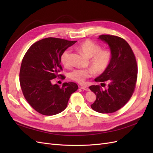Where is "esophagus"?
Listing matches in <instances>:
<instances>
[{
    "instance_id": "1",
    "label": "esophagus",
    "mask_w": 153,
    "mask_h": 153,
    "mask_svg": "<svg viewBox=\"0 0 153 153\" xmlns=\"http://www.w3.org/2000/svg\"><path fill=\"white\" fill-rule=\"evenodd\" d=\"M81 89H82V90H84V91H88L89 90V88H88L87 87H85V86H82V87H81Z\"/></svg>"
}]
</instances>
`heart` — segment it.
Listing matches in <instances>:
<instances>
[{
    "instance_id": "obj_1",
    "label": "heart",
    "mask_w": 153,
    "mask_h": 153,
    "mask_svg": "<svg viewBox=\"0 0 153 153\" xmlns=\"http://www.w3.org/2000/svg\"><path fill=\"white\" fill-rule=\"evenodd\" d=\"M76 49L90 59V64L92 68L76 69L70 73L71 79L80 84L84 83L86 78L91 77L94 71L97 74L103 73L108 68L112 60V53L110 50H101L100 45L89 39L77 45ZM70 56L71 50L69 49L65 50L61 54V61L65 67L71 65Z\"/></svg>"
}]
</instances>
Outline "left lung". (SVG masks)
<instances>
[{"label": "left lung", "mask_w": 153, "mask_h": 153, "mask_svg": "<svg viewBox=\"0 0 153 153\" xmlns=\"http://www.w3.org/2000/svg\"><path fill=\"white\" fill-rule=\"evenodd\" d=\"M98 39L108 45L112 60L108 68L94 79L104 86L108 83L107 89L103 90L100 85L89 87L96 96V101L91 106L99 113H112L121 108L131 97L137 79V64L130 46L124 39L115 36L101 35Z\"/></svg>", "instance_id": "1"}]
</instances>
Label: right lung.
<instances>
[{
    "instance_id": "1",
    "label": "right lung",
    "mask_w": 153,
    "mask_h": 153,
    "mask_svg": "<svg viewBox=\"0 0 153 153\" xmlns=\"http://www.w3.org/2000/svg\"><path fill=\"white\" fill-rule=\"evenodd\" d=\"M76 42L45 38L32 45L24 55L20 71V86L27 102L38 112L53 115L62 112L71 94L78 89L74 82H65L61 87L51 80L62 76L59 75L62 69L61 54Z\"/></svg>"
}]
</instances>
